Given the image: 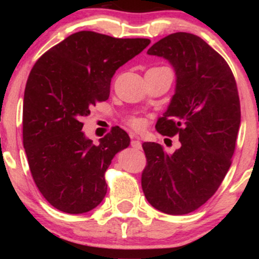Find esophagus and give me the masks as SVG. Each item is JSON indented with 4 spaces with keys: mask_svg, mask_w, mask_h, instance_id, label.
<instances>
[{
    "mask_svg": "<svg viewBox=\"0 0 259 259\" xmlns=\"http://www.w3.org/2000/svg\"><path fill=\"white\" fill-rule=\"evenodd\" d=\"M132 147L135 148V150H141V142L139 141L138 138L132 140Z\"/></svg>",
    "mask_w": 259,
    "mask_h": 259,
    "instance_id": "esophagus-1",
    "label": "esophagus"
}]
</instances>
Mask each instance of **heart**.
Instances as JSON below:
<instances>
[{
  "label": "heart",
  "instance_id": "obj_1",
  "mask_svg": "<svg viewBox=\"0 0 259 259\" xmlns=\"http://www.w3.org/2000/svg\"><path fill=\"white\" fill-rule=\"evenodd\" d=\"M127 124H129L134 130H141L145 125V120L140 117H132L127 119Z\"/></svg>",
  "mask_w": 259,
  "mask_h": 259
}]
</instances>
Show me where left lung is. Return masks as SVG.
<instances>
[{
  "mask_svg": "<svg viewBox=\"0 0 259 259\" xmlns=\"http://www.w3.org/2000/svg\"><path fill=\"white\" fill-rule=\"evenodd\" d=\"M147 53L168 59L177 73L175 95L156 130L178 135L181 146L168 154L156 142L142 144V191L160 212L187 214L215 194L230 168L241 121L239 91L227 61L197 35L174 32Z\"/></svg>",
  "mask_w": 259,
  "mask_h": 259,
  "instance_id": "8db88e82",
  "label": "left lung"
}]
</instances>
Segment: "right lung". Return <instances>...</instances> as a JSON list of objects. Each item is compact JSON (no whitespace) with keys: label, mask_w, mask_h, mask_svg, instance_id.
<instances>
[{"label":"right lung","mask_w":259,"mask_h":259,"mask_svg":"<svg viewBox=\"0 0 259 259\" xmlns=\"http://www.w3.org/2000/svg\"><path fill=\"white\" fill-rule=\"evenodd\" d=\"M150 42L79 31L32 67L24 91L23 145L38 191L62 212L86 213L105 198L106 170L130 138L114 126L94 145L82 133L81 118L108 100L115 70Z\"/></svg>","instance_id":"1"}]
</instances>
